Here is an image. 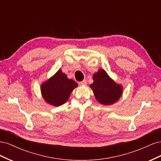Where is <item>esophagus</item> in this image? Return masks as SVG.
Segmentation results:
<instances>
[{
    "instance_id": "obj_1",
    "label": "esophagus",
    "mask_w": 161,
    "mask_h": 161,
    "mask_svg": "<svg viewBox=\"0 0 161 161\" xmlns=\"http://www.w3.org/2000/svg\"><path fill=\"white\" fill-rule=\"evenodd\" d=\"M79 85H80V86H82V85H86V80H82V81L80 82L79 83Z\"/></svg>"
}]
</instances>
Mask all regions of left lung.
I'll list each match as a JSON object with an SVG mask.
<instances>
[{
    "mask_svg": "<svg viewBox=\"0 0 161 161\" xmlns=\"http://www.w3.org/2000/svg\"><path fill=\"white\" fill-rule=\"evenodd\" d=\"M93 83L90 85L96 99L103 105H111L118 101L122 93V87L116 84L103 70L93 75Z\"/></svg>",
    "mask_w": 161,
    "mask_h": 161,
    "instance_id": "obj_1",
    "label": "left lung"
}]
</instances>
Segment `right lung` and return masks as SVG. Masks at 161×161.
<instances>
[{
  "instance_id": "obj_1",
  "label": "right lung",
  "mask_w": 161,
  "mask_h": 161,
  "mask_svg": "<svg viewBox=\"0 0 161 161\" xmlns=\"http://www.w3.org/2000/svg\"><path fill=\"white\" fill-rule=\"evenodd\" d=\"M77 86L75 81L68 79L64 73L59 70L55 75L42 85L41 91L47 103L60 106L66 103L73 89Z\"/></svg>"
}]
</instances>
